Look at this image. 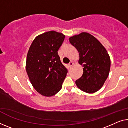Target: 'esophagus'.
<instances>
[{
  "label": "esophagus",
  "instance_id": "esophagus-1",
  "mask_svg": "<svg viewBox=\"0 0 128 128\" xmlns=\"http://www.w3.org/2000/svg\"><path fill=\"white\" fill-rule=\"evenodd\" d=\"M73 65H74V63H73V62H70L69 63V66H70V67H71V66H73Z\"/></svg>",
  "mask_w": 128,
  "mask_h": 128
}]
</instances>
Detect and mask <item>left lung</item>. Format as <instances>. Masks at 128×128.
<instances>
[{
    "instance_id": "1",
    "label": "left lung",
    "mask_w": 128,
    "mask_h": 128,
    "mask_svg": "<svg viewBox=\"0 0 128 128\" xmlns=\"http://www.w3.org/2000/svg\"><path fill=\"white\" fill-rule=\"evenodd\" d=\"M69 40L79 52V63L84 67L83 75L76 81V86L85 92H96L109 75V55L102 44L89 33H82Z\"/></svg>"
}]
</instances>
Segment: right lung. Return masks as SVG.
Here are the masks:
<instances>
[{"label":"right lung","instance_id":"obj_1","mask_svg":"<svg viewBox=\"0 0 128 128\" xmlns=\"http://www.w3.org/2000/svg\"><path fill=\"white\" fill-rule=\"evenodd\" d=\"M64 38L62 33L46 32L34 39L28 50L26 72L34 88L45 96L59 92L68 73L58 54Z\"/></svg>","mask_w":128,"mask_h":128}]
</instances>
